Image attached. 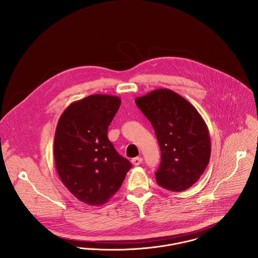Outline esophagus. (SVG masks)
<instances>
[{
  "label": "esophagus",
  "instance_id": "34e87169",
  "mask_svg": "<svg viewBox=\"0 0 258 258\" xmlns=\"http://www.w3.org/2000/svg\"><path fill=\"white\" fill-rule=\"evenodd\" d=\"M142 161H143L142 158L136 157V158H133V159L131 160V163H132L134 166H139V165L142 163Z\"/></svg>",
  "mask_w": 258,
  "mask_h": 258
}]
</instances>
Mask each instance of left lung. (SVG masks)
Returning <instances> with one entry per match:
<instances>
[{
	"mask_svg": "<svg viewBox=\"0 0 258 258\" xmlns=\"http://www.w3.org/2000/svg\"><path fill=\"white\" fill-rule=\"evenodd\" d=\"M151 122L161 150L157 184L172 191L190 187L205 172L211 138L201 114L184 97L167 88L135 99Z\"/></svg>",
	"mask_w": 258,
	"mask_h": 258,
	"instance_id": "8db88e82",
	"label": "left lung"
}]
</instances>
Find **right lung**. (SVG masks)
Here are the masks:
<instances>
[{"mask_svg":"<svg viewBox=\"0 0 258 258\" xmlns=\"http://www.w3.org/2000/svg\"><path fill=\"white\" fill-rule=\"evenodd\" d=\"M120 104L117 96H87L63 111L56 126L53 155L57 174L74 197L89 206L107 203L132 167L107 137Z\"/></svg>","mask_w":258,"mask_h":258,"instance_id":"obj_1","label":"right lung"}]
</instances>
